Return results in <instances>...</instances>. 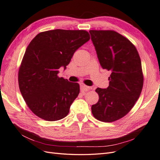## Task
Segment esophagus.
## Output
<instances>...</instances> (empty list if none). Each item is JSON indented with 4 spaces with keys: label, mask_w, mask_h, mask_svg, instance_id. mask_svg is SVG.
Here are the masks:
<instances>
[{
    "label": "esophagus",
    "mask_w": 160,
    "mask_h": 160,
    "mask_svg": "<svg viewBox=\"0 0 160 160\" xmlns=\"http://www.w3.org/2000/svg\"><path fill=\"white\" fill-rule=\"evenodd\" d=\"M93 88H92V87H89V86H87L85 85H81V91L84 93V92L87 91H89L90 89H93Z\"/></svg>",
    "instance_id": "1"
}]
</instances>
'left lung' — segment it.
<instances>
[{
  "instance_id": "left-lung-1",
  "label": "left lung",
  "mask_w": 160,
  "mask_h": 160,
  "mask_svg": "<svg viewBox=\"0 0 160 160\" xmlns=\"http://www.w3.org/2000/svg\"><path fill=\"white\" fill-rule=\"evenodd\" d=\"M89 32L101 66L111 72L108 88L95 89L99 101L91 111L101 122H115L129 112L141 94V59L132 42L121 34L111 30Z\"/></svg>"
}]
</instances>
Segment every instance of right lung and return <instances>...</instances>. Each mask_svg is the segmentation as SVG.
Instances as JSON below:
<instances>
[{
  "mask_svg": "<svg viewBox=\"0 0 160 160\" xmlns=\"http://www.w3.org/2000/svg\"><path fill=\"white\" fill-rule=\"evenodd\" d=\"M90 39L84 30L41 32L28 45L18 70V86L27 106L49 122L64 118L79 93V85L59 77L74 52Z\"/></svg>",
  "mask_w": 160,
  "mask_h": 160,
  "instance_id": "obj_1",
  "label": "right lung"
}]
</instances>
